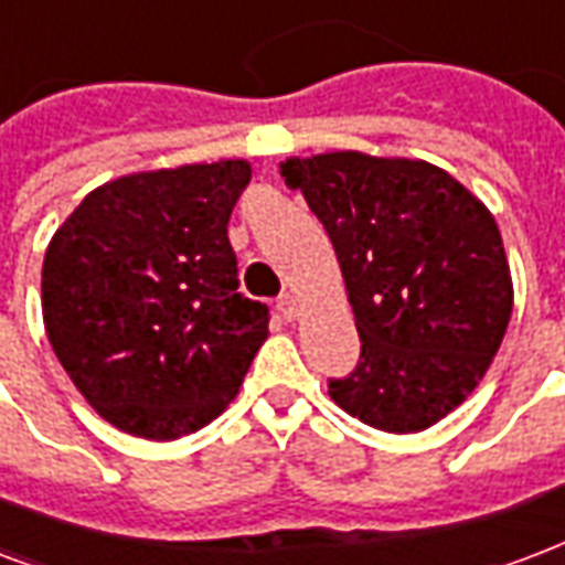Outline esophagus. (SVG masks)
Wrapping results in <instances>:
<instances>
[{
    "label": "esophagus",
    "instance_id": "1",
    "mask_svg": "<svg viewBox=\"0 0 565 565\" xmlns=\"http://www.w3.org/2000/svg\"><path fill=\"white\" fill-rule=\"evenodd\" d=\"M277 307L282 309V316H286V318H298V316H300L298 295H291V291H288V295H282V298H279Z\"/></svg>",
    "mask_w": 565,
    "mask_h": 565
}]
</instances>
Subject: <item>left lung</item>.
<instances>
[{
	"label": "left lung",
	"mask_w": 565,
	"mask_h": 565,
	"mask_svg": "<svg viewBox=\"0 0 565 565\" xmlns=\"http://www.w3.org/2000/svg\"><path fill=\"white\" fill-rule=\"evenodd\" d=\"M279 175L330 235L363 342L358 369L330 379V398L381 431L435 426L477 390L512 316L491 211L408 157H288Z\"/></svg>",
	"instance_id": "8db88e82"
}]
</instances>
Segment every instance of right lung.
<instances>
[{
	"label": "right lung",
	"mask_w": 565,
	"mask_h": 565,
	"mask_svg": "<svg viewBox=\"0 0 565 565\" xmlns=\"http://www.w3.org/2000/svg\"><path fill=\"white\" fill-rule=\"evenodd\" d=\"M249 175L247 160H220L116 178L46 247L50 345L127 435L175 440L217 419L267 339V307L237 291L228 244Z\"/></svg>",
	"instance_id": "1"
}]
</instances>
